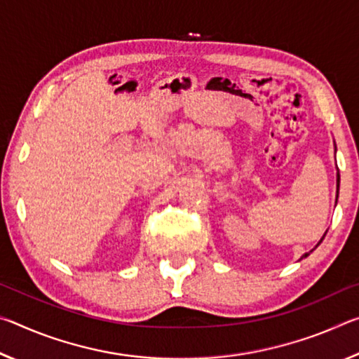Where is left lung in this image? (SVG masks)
Segmentation results:
<instances>
[{"mask_svg":"<svg viewBox=\"0 0 359 359\" xmlns=\"http://www.w3.org/2000/svg\"><path fill=\"white\" fill-rule=\"evenodd\" d=\"M334 147H336V144H334ZM339 184H340V175H339V171H337V198H339ZM336 203H337V199H336ZM326 233H327V231H326ZM326 233H325V236H326ZM325 236H323V238L320 239V242L317 244V247L321 244V241L325 239ZM311 252H312V250H311ZM311 252H309V253H311ZM309 253H304L302 257H301V259H302V258H306V257H309Z\"/></svg>","mask_w":359,"mask_h":359,"instance_id":"1","label":"left lung"}]
</instances>
